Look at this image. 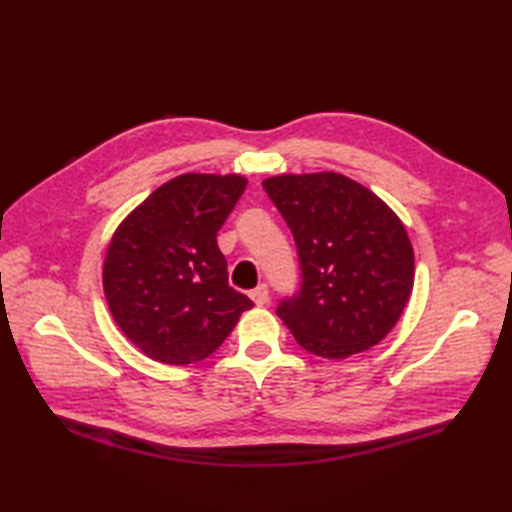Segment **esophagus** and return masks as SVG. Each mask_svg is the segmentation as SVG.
<instances>
[{
	"label": "esophagus",
	"instance_id": "1",
	"mask_svg": "<svg viewBox=\"0 0 512 512\" xmlns=\"http://www.w3.org/2000/svg\"><path fill=\"white\" fill-rule=\"evenodd\" d=\"M250 299L255 301V306H266V303H268V286L266 284L257 286L253 292H250Z\"/></svg>",
	"mask_w": 512,
	"mask_h": 512
}]
</instances>
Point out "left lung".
Masks as SVG:
<instances>
[{"label": "left lung", "instance_id": "obj_1", "mask_svg": "<svg viewBox=\"0 0 512 512\" xmlns=\"http://www.w3.org/2000/svg\"><path fill=\"white\" fill-rule=\"evenodd\" d=\"M264 189L290 226L301 268V288L281 299L277 317L323 358L378 345L413 288V248L398 215L334 171L275 176Z\"/></svg>", "mask_w": 512, "mask_h": 512}]
</instances>
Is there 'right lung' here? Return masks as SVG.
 I'll return each mask as SVG.
<instances>
[{
    "label": "right lung",
    "mask_w": 512,
    "mask_h": 512,
    "mask_svg": "<svg viewBox=\"0 0 512 512\" xmlns=\"http://www.w3.org/2000/svg\"><path fill=\"white\" fill-rule=\"evenodd\" d=\"M246 189L242 176L184 173L129 213L107 248L103 288L118 328L167 365L204 361L253 308L228 286L217 231Z\"/></svg>",
    "instance_id": "obj_1"
}]
</instances>
